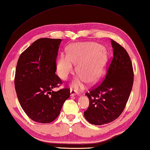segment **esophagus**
<instances>
[{"label": "esophagus", "instance_id": "esophagus-1", "mask_svg": "<svg viewBox=\"0 0 150 150\" xmlns=\"http://www.w3.org/2000/svg\"><path fill=\"white\" fill-rule=\"evenodd\" d=\"M70 93H71V96H74V95H77V91L75 89H73V88H71Z\"/></svg>", "mask_w": 150, "mask_h": 150}]
</instances>
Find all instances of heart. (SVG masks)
Returning <instances> with one entry per match:
<instances>
[{
    "mask_svg": "<svg viewBox=\"0 0 150 150\" xmlns=\"http://www.w3.org/2000/svg\"><path fill=\"white\" fill-rule=\"evenodd\" d=\"M107 59V53L100 44L95 42L73 44L68 48L67 54H61L57 60V72L62 79L66 80L74 73L73 64H77L79 75L73 82L75 87H81L86 81L94 84L105 73Z\"/></svg>",
    "mask_w": 150,
    "mask_h": 150,
    "instance_id": "b5f03b06",
    "label": "heart"
}]
</instances>
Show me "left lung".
<instances>
[{"label":"left lung","mask_w":150,"mask_h":150,"mask_svg":"<svg viewBox=\"0 0 150 150\" xmlns=\"http://www.w3.org/2000/svg\"><path fill=\"white\" fill-rule=\"evenodd\" d=\"M111 44L113 57L104 81L86 93L89 106L84 116L95 125L110 123L120 116L133 86V67L128 52L113 40Z\"/></svg>","instance_id":"obj_1"}]
</instances>
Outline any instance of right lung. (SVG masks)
<instances>
[{
	"instance_id": "1",
	"label": "right lung",
	"mask_w": 150,
	"mask_h": 150,
	"mask_svg": "<svg viewBox=\"0 0 150 150\" xmlns=\"http://www.w3.org/2000/svg\"><path fill=\"white\" fill-rule=\"evenodd\" d=\"M61 42V39L37 40L18 60L14 77L16 95L25 113L36 122L54 121L70 96V89L66 87L52 91L63 83L55 74Z\"/></svg>"
}]
</instances>
